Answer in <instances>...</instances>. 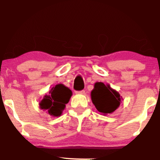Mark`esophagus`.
Returning a JSON list of instances; mask_svg holds the SVG:
<instances>
[{"label": "esophagus", "instance_id": "esophagus-1", "mask_svg": "<svg viewBox=\"0 0 160 160\" xmlns=\"http://www.w3.org/2000/svg\"><path fill=\"white\" fill-rule=\"evenodd\" d=\"M75 92H76V94H84V93H85V91H84V90L76 91Z\"/></svg>", "mask_w": 160, "mask_h": 160}]
</instances>
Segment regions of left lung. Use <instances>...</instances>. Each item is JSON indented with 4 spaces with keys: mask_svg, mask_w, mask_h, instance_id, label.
Wrapping results in <instances>:
<instances>
[{
    "mask_svg": "<svg viewBox=\"0 0 160 160\" xmlns=\"http://www.w3.org/2000/svg\"><path fill=\"white\" fill-rule=\"evenodd\" d=\"M91 98L96 109L104 114L114 111L121 102L120 94L102 82L95 84L91 92Z\"/></svg>",
    "mask_w": 160,
    "mask_h": 160,
    "instance_id": "8db88e82",
    "label": "left lung"
}]
</instances>
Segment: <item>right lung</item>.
I'll return each mask as SVG.
<instances>
[{
  "instance_id": "obj_1",
  "label": "right lung",
  "mask_w": 160,
  "mask_h": 160,
  "mask_svg": "<svg viewBox=\"0 0 160 160\" xmlns=\"http://www.w3.org/2000/svg\"><path fill=\"white\" fill-rule=\"evenodd\" d=\"M71 95L72 92L68 88L62 84H58L52 88L49 95H45L40 103V108L48 111L50 115L58 117L65 109Z\"/></svg>"
}]
</instances>
